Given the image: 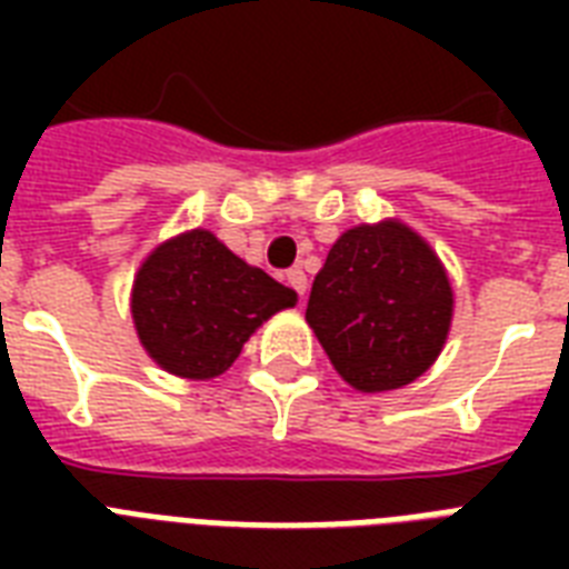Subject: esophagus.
Segmentation results:
<instances>
[{"label":"esophagus","instance_id":"34e87169","mask_svg":"<svg viewBox=\"0 0 569 569\" xmlns=\"http://www.w3.org/2000/svg\"><path fill=\"white\" fill-rule=\"evenodd\" d=\"M286 283L292 286L295 292L301 295V298L307 295V286H310V283H307V274H303L301 268H292V271H286Z\"/></svg>","mask_w":569,"mask_h":569}]
</instances>
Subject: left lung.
Listing matches in <instances>:
<instances>
[{"instance_id": "obj_1", "label": "left lung", "mask_w": 569, "mask_h": 569, "mask_svg": "<svg viewBox=\"0 0 569 569\" xmlns=\"http://www.w3.org/2000/svg\"><path fill=\"white\" fill-rule=\"evenodd\" d=\"M451 283L431 244L401 221L360 223L330 248L312 280L307 321L360 392L407 387L440 357Z\"/></svg>"}]
</instances>
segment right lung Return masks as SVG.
<instances>
[{"label": "right lung", "instance_id": "right-lung-1", "mask_svg": "<svg viewBox=\"0 0 569 569\" xmlns=\"http://www.w3.org/2000/svg\"><path fill=\"white\" fill-rule=\"evenodd\" d=\"M298 295L248 266L209 230L162 241L132 283L138 339L164 372L209 380L227 372L250 333Z\"/></svg>", "mask_w": 569, "mask_h": 569}]
</instances>
